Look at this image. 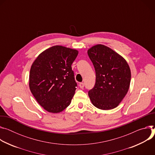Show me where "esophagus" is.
Wrapping results in <instances>:
<instances>
[{"mask_svg": "<svg viewBox=\"0 0 155 155\" xmlns=\"http://www.w3.org/2000/svg\"><path fill=\"white\" fill-rule=\"evenodd\" d=\"M79 87H80L81 89H82V88L84 87V83H83V82H81V83H79Z\"/></svg>", "mask_w": 155, "mask_h": 155, "instance_id": "1", "label": "esophagus"}]
</instances>
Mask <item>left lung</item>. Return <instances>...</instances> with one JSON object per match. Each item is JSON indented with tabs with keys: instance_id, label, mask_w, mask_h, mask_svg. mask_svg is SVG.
<instances>
[{
	"instance_id": "8db88e82",
	"label": "left lung",
	"mask_w": 155,
	"mask_h": 155,
	"mask_svg": "<svg viewBox=\"0 0 155 155\" xmlns=\"http://www.w3.org/2000/svg\"><path fill=\"white\" fill-rule=\"evenodd\" d=\"M95 68L96 82L88 95L92 104L103 110L117 107L127 94L131 79L126 60L110 47L95 45L87 50Z\"/></svg>"
}]
</instances>
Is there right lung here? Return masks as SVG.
I'll return each mask as SVG.
<instances>
[{"mask_svg":"<svg viewBox=\"0 0 155 155\" xmlns=\"http://www.w3.org/2000/svg\"><path fill=\"white\" fill-rule=\"evenodd\" d=\"M78 55L76 49L55 45L43 51L32 64L29 89L48 112L58 113L70 105L77 86L71 64Z\"/></svg>","mask_w":155,"mask_h":155,"instance_id":"1","label":"right lung"}]
</instances>
